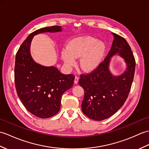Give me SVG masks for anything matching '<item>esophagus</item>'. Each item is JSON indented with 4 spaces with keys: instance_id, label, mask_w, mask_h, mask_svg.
Returning a JSON list of instances; mask_svg holds the SVG:
<instances>
[{
    "instance_id": "esophagus-1",
    "label": "esophagus",
    "mask_w": 149,
    "mask_h": 149,
    "mask_svg": "<svg viewBox=\"0 0 149 149\" xmlns=\"http://www.w3.org/2000/svg\"><path fill=\"white\" fill-rule=\"evenodd\" d=\"M78 82H79V77H77V76H75V79H74V83L75 84H77Z\"/></svg>"
}]
</instances>
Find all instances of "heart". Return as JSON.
Wrapping results in <instances>:
<instances>
[{
  "label": "heart",
  "instance_id": "heart-1",
  "mask_svg": "<svg viewBox=\"0 0 149 149\" xmlns=\"http://www.w3.org/2000/svg\"><path fill=\"white\" fill-rule=\"evenodd\" d=\"M106 51L105 44L91 36L78 37L70 41L61 51V58L68 67L74 66L75 58H81L79 65L83 71L95 70L101 63Z\"/></svg>",
  "mask_w": 149,
  "mask_h": 149
}]
</instances>
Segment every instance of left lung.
<instances>
[{
	"mask_svg": "<svg viewBox=\"0 0 149 149\" xmlns=\"http://www.w3.org/2000/svg\"><path fill=\"white\" fill-rule=\"evenodd\" d=\"M111 49L103 62L91 73L81 75L79 84L84 90L82 110L89 118L102 120L109 118L122 107L132 85L135 60L124 38L112 33ZM117 54L124 59L127 69L119 76H113L109 69L112 56Z\"/></svg>",
	"mask_w": 149,
	"mask_h": 149,
	"instance_id": "left-lung-1",
	"label": "left lung"
}]
</instances>
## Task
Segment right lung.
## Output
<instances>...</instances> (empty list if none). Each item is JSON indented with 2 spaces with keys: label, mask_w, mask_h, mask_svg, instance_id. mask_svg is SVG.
Instances as JSON below:
<instances>
[{
  "label": "right lung",
  "mask_w": 149,
  "mask_h": 149,
  "mask_svg": "<svg viewBox=\"0 0 149 149\" xmlns=\"http://www.w3.org/2000/svg\"><path fill=\"white\" fill-rule=\"evenodd\" d=\"M61 31V26L35 31L24 40L16 55L15 81L17 94L28 111L39 118H49L58 112L62 95L72 87L75 76L61 74L54 66L46 67L36 63L30 54L31 42L37 34Z\"/></svg>",
  "instance_id": "add662e5"
}]
</instances>
